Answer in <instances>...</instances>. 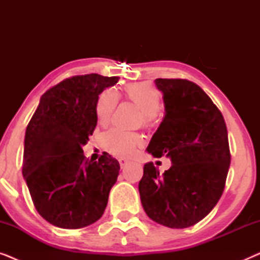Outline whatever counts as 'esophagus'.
I'll return each mask as SVG.
<instances>
[{"label":"esophagus","instance_id":"1","mask_svg":"<svg viewBox=\"0 0 260 260\" xmlns=\"http://www.w3.org/2000/svg\"><path fill=\"white\" fill-rule=\"evenodd\" d=\"M118 161H119L120 168H124V167H125V166L127 165V163H129V161H127V159H125V158H119Z\"/></svg>","mask_w":260,"mask_h":260}]
</instances>
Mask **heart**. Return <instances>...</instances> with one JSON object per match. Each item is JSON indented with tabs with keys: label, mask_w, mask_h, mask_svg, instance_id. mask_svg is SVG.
Segmentation results:
<instances>
[{
	"label": "heart",
	"mask_w": 260,
	"mask_h": 260,
	"mask_svg": "<svg viewBox=\"0 0 260 260\" xmlns=\"http://www.w3.org/2000/svg\"><path fill=\"white\" fill-rule=\"evenodd\" d=\"M123 94L141 110L142 125L148 127L155 123L158 115L161 98L159 93L150 84H129L124 87ZM118 94L113 90L103 91L95 105V116L101 125H106L113 115ZM103 145L109 152L118 157H130L142 145V137L136 133H125L118 129H111L103 136Z\"/></svg>",
	"instance_id": "obj_1"
}]
</instances>
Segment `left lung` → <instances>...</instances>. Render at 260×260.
<instances>
[{"instance_id":"left-lung-1","label":"left lung","mask_w":260,"mask_h":260,"mask_svg":"<svg viewBox=\"0 0 260 260\" xmlns=\"http://www.w3.org/2000/svg\"><path fill=\"white\" fill-rule=\"evenodd\" d=\"M165 117L147 151L166 156L165 173L148 162L138 183L141 202L151 220L170 229L200 221L221 198L231 154L225 119L212 99L186 79H158Z\"/></svg>"}]
</instances>
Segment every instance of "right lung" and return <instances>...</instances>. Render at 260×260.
Returning a JSON list of instances; mask_svg holds the SVG:
<instances>
[{
  "label": "right lung",
  "instance_id": "1",
  "mask_svg": "<svg viewBox=\"0 0 260 260\" xmlns=\"http://www.w3.org/2000/svg\"><path fill=\"white\" fill-rule=\"evenodd\" d=\"M117 81L95 73L62 80L41 95L26 129L24 181L39 214L60 229L101 219L118 177L117 159L104 152L93 162L83 151L97 125L98 95Z\"/></svg>",
  "mask_w": 260,
  "mask_h": 260
}]
</instances>
